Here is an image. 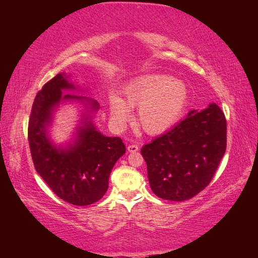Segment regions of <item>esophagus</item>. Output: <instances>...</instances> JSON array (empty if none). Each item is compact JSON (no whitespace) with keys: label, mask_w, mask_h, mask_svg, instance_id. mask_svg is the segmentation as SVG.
I'll return each instance as SVG.
<instances>
[{"label":"esophagus","mask_w":258,"mask_h":258,"mask_svg":"<svg viewBox=\"0 0 258 258\" xmlns=\"http://www.w3.org/2000/svg\"><path fill=\"white\" fill-rule=\"evenodd\" d=\"M127 150H128V152H137V151H139V146H137V145H130L127 147Z\"/></svg>","instance_id":"esophagus-1"}]
</instances>
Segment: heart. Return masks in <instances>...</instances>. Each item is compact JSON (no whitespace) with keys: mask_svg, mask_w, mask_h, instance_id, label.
<instances>
[{"mask_svg":"<svg viewBox=\"0 0 258 258\" xmlns=\"http://www.w3.org/2000/svg\"><path fill=\"white\" fill-rule=\"evenodd\" d=\"M124 99L109 95L112 120L123 124L139 108V124L148 134L164 133L177 123L185 110L189 91L184 82L164 74L139 77L124 89Z\"/></svg>","mask_w":258,"mask_h":258,"instance_id":"obj_1","label":"heart"}]
</instances>
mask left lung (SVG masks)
Wrapping results in <instances>:
<instances>
[{
	"label": "left lung",
	"mask_w": 258,
	"mask_h": 258,
	"mask_svg": "<svg viewBox=\"0 0 258 258\" xmlns=\"http://www.w3.org/2000/svg\"><path fill=\"white\" fill-rule=\"evenodd\" d=\"M226 149V120L216 103L191 110L176 126L143 146L148 178L161 199L183 202L203 191Z\"/></svg>",
	"instance_id": "left-lung-1"
}]
</instances>
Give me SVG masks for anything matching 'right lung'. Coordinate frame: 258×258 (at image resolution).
Here are the masks:
<instances>
[{"mask_svg": "<svg viewBox=\"0 0 258 258\" xmlns=\"http://www.w3.org/2000/svg\"><path fill=\"white\" fill-rule=\"evenodd\" d=\"M76 90L66 74H58L42 87L34 100L28 123L30 154L36 172L47 186L76 206H87L101 199L108 190L109 176L116 161L125 154L120 138L99 132L93 115L99 103L93 99L62 93ZM81 102L86 109L73 142L55 146L48 137V126L61 102Z\"/></svg>", "mask_w": 258, "mask_h": 258, "instance_id": "add662e5", "label": "right lung"}]
</instances>
